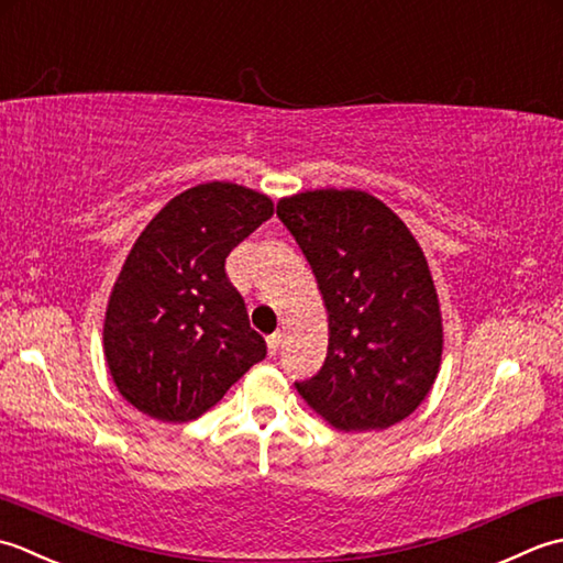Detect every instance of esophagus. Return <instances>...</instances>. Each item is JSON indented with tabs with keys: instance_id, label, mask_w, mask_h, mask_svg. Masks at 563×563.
Masks as SVG:
<instances>
[{
	"instance_id": "34e87169",
	"label": "esophagus",
	"mask_w": 563,
	"mask_h": 563,
	"mask_svg": "<svg viewBox=\"0 0 563 563\" xmlns=\"http://www.w3.org/2000/svg\"><path fill=\"white\" fill-rule=\"evenodd\" d=\"M267 347H269V354H277L279 347H282V332H272V335L267 338Z\"/></svg>"
}]
</instances>
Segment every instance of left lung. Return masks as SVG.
<instances>
[{
	"mask_svg": "<svg viewBox=\"0 0 563 563\" xmlns=\"http://www.w3.org/2000/svg\"><path fill=\"white\" fill-rule=\"evenodd\" d=\"M279 221L311 265L330 318L325 364L296 382L338 430H386L434 384L442 318L426 255L406 223L357 189L282 199Z\"/></svg>",
	"mask_w": 563,
	"mask_h": 563,
	"instance_id": "8db88e82",
	"label": "left lung"
}]
</instances>
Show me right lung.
I'll return each mask as SVG.
<instances>
[{
    "mask_svg": "<svg viewBox=\"0 0 563 563\" xmlns=\"http://www.w3.org/2000/svg\"><path fill=\"white\" fill-rule=\"evenodd\" d=\"M272 213L265 194L209 181L172 199L135 240L109 298L104 352L121 396L145 416L199 418L267 357L225 257Z\"/></svg>",
    "mask_w": 563,
    "mask_h": 563,
    "instance_id": "1",
    "label": "right lung"
}]
</instances>
